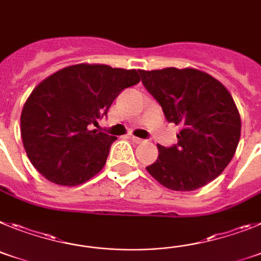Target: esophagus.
Instances as JSON below:
<instances>
[{"label": "esophagus", "instance_id": "esophagus-1", "mask_svg": "<svg viewBox=\"0 0 261 261\" xmlns=\"http://www.w3.org/2000/svg\"><path fill=\"white\" fill-rule=\"evenodd\" d=\"M130 140H133L134 143H137V144H140L144 142L143 139H140V138H137V137H130Z\"/></svg>", "mask_w": 261, "mask_h": 261}]
</instances>
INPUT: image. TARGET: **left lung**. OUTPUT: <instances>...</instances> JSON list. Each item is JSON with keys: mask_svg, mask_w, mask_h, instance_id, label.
Instances as JSON below:
<instances>
[{"mask_svg": "<svg viewBox=\"0 0 261 261\" xmlns=\"http://www.w3.org/2000/svg\"><path fill=\"white\" fill-rule=\"evenodd\" d=\"M139 72L167 121L182 127L177 144L158 146V159L146 169L171 190L205 187L227 167L239 143L242 123L230 92L194 68Z\"/></svg>", "mask_w": 261, "mask_h": 261, "instance_id": "left-lung-1", "label": "left lung"}]
</instances>
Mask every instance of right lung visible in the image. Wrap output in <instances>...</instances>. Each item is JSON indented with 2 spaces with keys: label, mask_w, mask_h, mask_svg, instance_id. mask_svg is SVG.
<instances>
[{
  "label": "right lung",
  "mask_w": 261,
  "mask_h": 261,
  "mask_svg": "<svg viewBox=\"0 0 261 261\" xmlns=\"http://www.w3.org/2000/svg\"><path fill=\"white\" fill-rule=\"evenodd\" d=\"M140 81L138 71L103 64H76L48 76L22 109L26 153L43 177L76 187L103 168L117 138L89 124L108 114L118 94Z\"/></svg>",
  "instance_id": "right-lung-1"
}]
</instances>
